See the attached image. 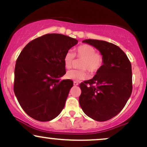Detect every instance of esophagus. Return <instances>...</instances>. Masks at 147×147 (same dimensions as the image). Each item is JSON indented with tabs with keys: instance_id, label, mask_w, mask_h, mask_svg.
<instances>
[{
	"instance_id": "esophagus-1",
	"label": "esophagus",
	"mask_w": 147,
	"mask_h": 147,
	"mask_svg": "<svg viewBox=\"0 0 147 147\" xmlns=\"http://www.w3.org/2000/svg\"><path fill=\"white\" fill-rule=\"evenodd\" d=\"M74 85H75V86H78L79 85V83L77 82H74Z\"/></svg>"
}]
</instances>
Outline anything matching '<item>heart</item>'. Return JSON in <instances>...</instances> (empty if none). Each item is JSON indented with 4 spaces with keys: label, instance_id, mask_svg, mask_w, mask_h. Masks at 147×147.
<instances>
[{
    "label": "heart",
    "instance_id": "1",
    "mask_svg": "<svg viewBox=\"0 0 147 147\" xmlns=\"http://www.w3.org/2000/svg\"><path fill=\"white\" fill-rule=\"evenodd\" d=\"M75 56L82 59L80 63L81 70H69L65 74L67 79L73 81L84 80L88 77V72L95 74L98 72L104 64V58L101 52H96L95 48L88 44L79 45L76 49ZM75 55L71 50L65 52L63 57V63L65 68L72 66Z\"/></svg>",
    "mask_w": 147,
    "mask_h": 147
}]
</instances>
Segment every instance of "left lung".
<instances>
[{
  "instance_id": "8db88e82",
  "label": "left lung",
  "mask_w": 147,
  "mask_h": 147,
  "mask_svg": "<svg viewBox=\"0 0 147 147\" xmlns=\"http://www.w3.org/2000/svg\"><path fill=\"white\" fill-rule=\"evenodd\" d=\"M83 43L99 50L104 61L93 78L79 85V104L88 117L104 122L117 115L131 95V63L124 51L113 43L95 39H86Z\"/></svg>"
}]
</instances>
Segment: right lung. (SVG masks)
I'll use <instances>...</instances> for the list:
<instances>
[{"label": "right lung", "mask_w": 147, "mask_h": 147, "mask_svg": "<svg viewBox=\"0 0 147 147\" xmlns=\"http://www.w3.org/2000/svg\"><path fill=\"white\" fill-rule=\"evenodd\" d=\"M78 43L60 34H47L28 43L16 59L14 91L28 115L48 122L59 115L73 86L65 74L63 57Z\"/></svg>", "instance_id": "obj_1"}]
</instances>
